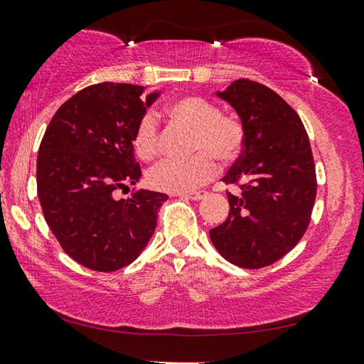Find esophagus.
<instances>
[{
    "instance_id": "34e87169",
    "label": "esophagus",
    "mask_w": 364,
    "mask_h": 364,
    "mask_svg": "<svg viewBox=\"0 0 364 364\" xmlns=\"http://www.w3.org/2000/svg\"><path fill=\"white\" fill-rule=\"evenodd\" d=\"M181 198L191 199V200H200L208 196V191H196V193H188V194H180Z\"/></svg>"
}]
</instances>
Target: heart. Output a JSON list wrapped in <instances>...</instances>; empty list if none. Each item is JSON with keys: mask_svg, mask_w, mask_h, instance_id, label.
<instances>
[{"mask_svg": "<svg viewBox=\"0 0 364 364\" xmlns=\"http://www.w3.org/2000/svg\"><path fill=\"white\" fill-rule=\"evenodd\" d=\"M173 121L193 129L191 159L165 160L151 168L149 184L159 191L191 193L217 175V165L232 164L240 155L245 132L235 117L224 116L214 102L199 96H186L166 107ZM134 149L144 160L155 159L160 149V129L154 112L139 119L134 132Z\"/></svg>", "mask_w": 364, "mask_h": 364, "instance_id": "heart-1", "label": "heart"}]
</instances>
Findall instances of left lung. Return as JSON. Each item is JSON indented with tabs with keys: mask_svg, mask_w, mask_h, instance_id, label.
Returning <instances> with one entry per match:
<instances>
[{
	"mask_svg": "<svg viewBox=\"0 0 364 364\" xmlns=\"http://www.w3.org/2000/svg\"><path fill=\"white\" fill-rule=\"evenodd\" d=\"M215 96L234 107L245 140L224 176L240 191L227 193L229 217L209 237L235 267H268L297 245L311 220L317 193L311 144L297 112L268 86L235 80Z\"/></svg>",
	"mask_w": 364,
	"mask_h": 364,
	"instance_id": "obj_1",
	"label": "left lung"
}]
</instances>
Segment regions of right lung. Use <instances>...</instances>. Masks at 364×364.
Listing matches in <instances>:
<instances>
[{"label":"right lung","instance_id":"add662e5","mask_svg":"<svg viewBox=\"0 0 364 364\" xmlns=\"http://www.w3.org/2000/svg\"><path fill=\"white\" fill-rule=\"evenodd\" d=\"M126 83H100L58 107L37 155V196L65 253L95 271L121 269L139 257L168 199L137 189L127 199L114 191L137 184L134 132L159 91Z\"/></svg>","mask_w":364,"mask_h":364}]
</instances>
